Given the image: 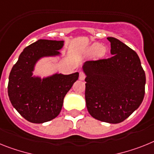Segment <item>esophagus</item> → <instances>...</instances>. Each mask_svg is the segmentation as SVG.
I'll return each mask as SVG.
<instances>
[{
  "instance_id": "34e87169",
  "label": "esophagus",
  "mask_w": 154,
  "mask_h": 154,
  "mask_svg": "<svg viewBox=\"0 0 154 154\" xmlns=\"http://www.w3.org/2000/svg\"><path fill=\"white\" fill-rule=\"evenodd\" d=\"M85 77H86V76H85V74L83 72H81L80 73V75H79V80H81V81H84L85 79Z\"/></svg>"
}]
</instances>
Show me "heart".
Here are the masks:
<instances>
[{"label": "heart", "mask_w": 154, "mask_h": 154, "mask_svg": "<svg viewBox=\"0 0 154 154\" xmlns=\"http://www.w3.org/2000/svg\"><path fill=\"white\" fill-rule=\"evenodd\" d=\"M105 51H106V49H105V46H103V45H101L100 43H97V42H94V43L91 44L87 49V53L88 54H95L97 57H101L102 56H104Z\"/></svg>", "instance_id": "heart-1"}]
</instances>
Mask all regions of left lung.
<instances>
[{"label":"left lung","instance_id":"8db88e82","mask_svg":"<svg viewBox=\"0 0 154 154\" xmlns=\"http://www.w3.org/2000/svg\"><path fill=\"white\" fill-rule=\"evenodd\" d=\"M111 42L109 59L87 61L85 100L88 112L96 119L116 124L138 109L145 94L146 75L138 55L120 40Z\"/></svg>","mask_w":154,"mask_h":154}]
</instances>
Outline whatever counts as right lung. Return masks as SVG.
I'll return each mask as SVG.
<instances>
[{
  "instance_id": "obj_1",
  "label": "right lung",
  "mask_w": 154,
  "mask_h": 154,
  "mask_svg": "<svg viewBox=\"0 0 154 154\" xmlns=\"http://www.w3.org/2000/svg\"><path fill=\"white\" fill-rule=\"evenodd\" d=\"M63 41L38 39L24 49L9 75L8 93L11 105L25 119L43 123L57 117L65 95L77 81L79 73H54L41 78L33 75L42 57L60 56Z\"/></svg>"
}]
</instances>
